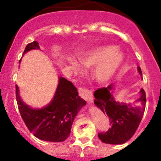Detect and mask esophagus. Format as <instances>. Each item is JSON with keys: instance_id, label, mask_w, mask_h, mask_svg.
<instances>
[{"instance_id": "34e87169", "label": "esophagus", "mask_w": 161, "mask_h": 161, "mask_svg": "<svg viewBox=\"0 0 161 161\" xmlns=\"http://www.w3.org/2000/svg\"><path fill=\"white\" fill-rule=\"evenodd\" d=\"M79 95L82 98L86 100L88 102L91 103L93 101V95H92V92L87 89L85 87H79Z\"/></svg>"}]
</instances>
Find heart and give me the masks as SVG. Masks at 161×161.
I'll list each match as a JSON object with an SVG mask.
<instances>
[{"label": "heart", "mask_w": 161, "mask_h": 161, "mask_svg": "<svg viewBox=\"0 0 161 161\" xmlns=\"http://www.w3.org/2000/svg\"><path fill=\"white\" fill-rule=\"evenodd\" d=\"M123 56L114 46L97 47L82 57V63L87 67L97 66L95 77L100 82H106L112 78L123 63ZM73 69L79 71L81 66L76 61L73 62Z\"/></svg>", "instance_id": "b5f03b06"}]
</instances>
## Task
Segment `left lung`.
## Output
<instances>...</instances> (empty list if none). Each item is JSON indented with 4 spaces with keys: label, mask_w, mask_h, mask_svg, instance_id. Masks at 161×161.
<instances>
[{
    "label": "left lung",
    "mask_w": 161,
    "mask_h": 161,
    "mask_svg": "<svg viewBox=\"0 0 161 161\" xmlns=\"http://www.w3.org/2000/svg\"><path fill=\"white\" fill-rule=\"evenodd\" d=\"M138 70L142 75L139 66ZM112 88L113 84L98 88L94 93L95 105L109 116L110 125L106 132H100L97 136L104 143L119 145L130 139L137 130L145 109L146 95L142 88L141 97L133 103H119L110 93Z\"/></svg>",
    "instance_id": "obj_1"
}]
</instances>
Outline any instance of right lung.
Returning <instances> with one entry per match:
<instances>
[{
	"label": "right lung",
	"mask_w": 161,
	"mask_h": 161,
	"mask_svg": "<svg viewBox=\"0 0 161 161\" xmlns=\"http://www.w3.org/2000/svg\"><path fill=\"white\" fill-rule=\"evenodd\" d=\"M32 49H39L38 42L28 44L23 54ZM16 97L20 115L29 130L39 139L53 142H64L69 137L75 116L86 104L73 83L63 77L59 79L53 100L45 108L32 109L24 104L17 86Z\"/></svg>",
	"instance_id": "add662e5"
}]
</instances>
